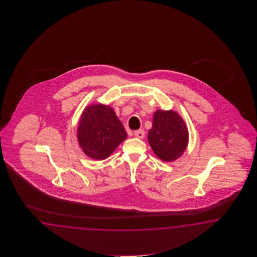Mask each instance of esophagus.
<instances>
[{"label": "esophagus", "instance_id": "34e87169", "mask_svg": "<svg viewBox=\"0 0 257 257\" xmlns=\"http://www.w3.org/2000/svg\"><path fill=\"white\" fill-rule=\"evenodd\" d=\"M134 136L138 138V139H143L144 136H145V132H144V131H142V130L135 131V132H134Z\"/></svg>", "mask_w": 257, "mask_h": 257}]
</instances>
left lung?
Masks as SVG:
<instances>
[{
	"mask_svg": "<svg viewBox=\"0 0 257 257\" xmlns=\"http://www.w3.org/2000/svg\"><path fill=\"white\" fill-rule=\"evenodd\" d=\"M189 135L186 123L174 110H156L148 142L158 158L174 162L180 158L188 144Z\"/></svg>",
	"mask_w": 257,
	"mask_h": 257,
	"instance_id": "1",
	"label": "left lung"
}]
</instances>
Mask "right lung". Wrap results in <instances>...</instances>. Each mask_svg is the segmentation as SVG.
<instances>
[{
	"mask_svg": "<svg viewBox=\"0 0 257 257\" xmlns=\"http://www.w3.org/2000/svg\"><path fill=\"white\" fill-rule=\"evenodd\" d=\"M126 137L124 126L110 105L92 104L82 111L77 127V140L89 158H108Z\"/></svg>",
	"mask_w": 257,
	"mask_h": 257,
	"instance_id": "add662e5",
	"label": "right lung"
}]
</instances>
